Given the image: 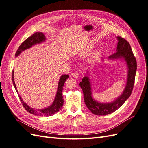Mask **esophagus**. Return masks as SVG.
<instances>
[{"mask_svg": "<svg viewBox=\"0 0 148 148\" xmlns=\"http://www.w3.org/2000/svg\"><path fill=\"white\" fill-rule=\"evenodd\" d=\"M71 75H72L73 77L75 79H77L79 77V73L77 72V71H74V72Z\"/></svg>", "mask_w": 148, "mask_h": 148, "instance_id": "1", "label": "esophagus"}]
</instances>
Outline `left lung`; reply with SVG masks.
Masks as SVG:
<instances>
[{
  "label": "left lung",
  "mask_w": 148,
  "mask_h": 148,
  "mask_svg": "<svg viewBox=\"0 0 148 148\" xmlns=\"http://www.w3.org/2000/svg\"><path fill=\"white\" fill-rule=\"evenodd\" d=\"M117 38L118 42L116 52L109 56L108 60H123L125 62L127 68V77L126 85L122 94L110 103L98 101L92 97V81L89 77L90 72L88 71H87V74L79 84L83 91L85 105L95 115L106 116L116 111L129 98L134 85L137 68L136 58L133 55L129 43L121 37H117Z\"/></svg>",
  "instance_id": "8db88e82"
}]
</instances>
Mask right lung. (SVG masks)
<instances>
[{"instance_id":"obj_1","label":"right lung","mask_w":148,"mask_h":148,"mask_svg":"<svg viewBox=\"0 0 148 148\" xmlns=\"http://www.w3.org/2000/svg\"><path fill=\"white\" fill-rule=\"evenodd\" d=\"M46 40V37L44 33L41 32H37L33 34L32 36L29 37L27 39H26L24 41L22 44L19 47L18 50L16 52L15 56L17 57L20 55L22 51H25L28 49H30L31 47L34 46L36 44H41L42 42H44ZM69 75L64 74L62 75L59 80L58 84V88H57V92L56 96L55 98L54 101L52 103L51 105L48 106L46 108L44 109H35L28 106L27 104L25 103V101L22 99L20 95L18 94L17 88L15 83V80H14V71L13 70L12 72V82L13 84L14 85V87H15L16 91L18 95V97L20 99V101H21L23 107L25 108L26 110L29 112V113L34 114V115L38 116H46V117H49L51 116H53L56 112H58L63 105L64 103V100L63 97V88L64 84L65 83V81L66 79H68Z\"/></svg>"}]
</instances>
